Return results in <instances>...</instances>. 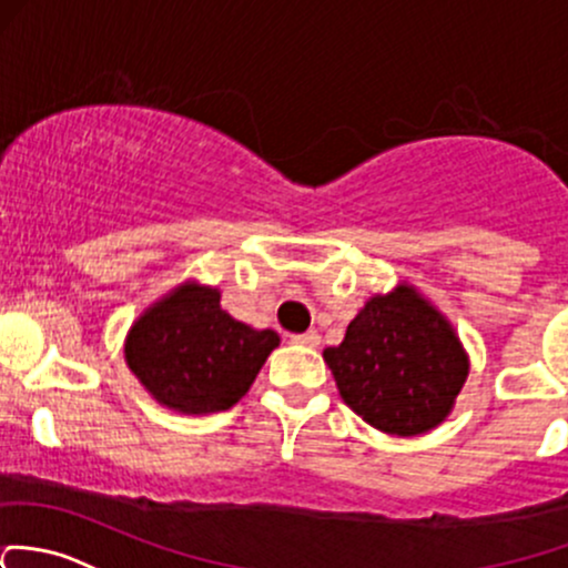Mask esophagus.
Segmentation results:
<instances>
[{"label": "esophagus", "mask_w": 568, "mask_h": 568, "mask_svg": "<svg viewBox=\"0 0 568 568\" xmlns=\"http://www.w3.org/2000/svg\"><path fill=\"white\" fill-rule=\"evenodd\" d=\"M291 343L307 345V348H318L321 334L318 332H304V334H291Z\"/></svg>", "instance_id": "esophagus-1"}]
</instances>
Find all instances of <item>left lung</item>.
<instances>
[{
    "instance_id": "1",
    "label": "left lung",
    "mask_w": 568,
    "mask_h": 568,
    "mask_svg": "<svg viewBox=\"0 0 568 568\" xmlns=\"http://www.w3.org/2000/svg\"><path fill=\"white\" fill-rule=\"evenodd\" d=\"M324 362L354 414L403 438L438 427L468 378L452 324L410 285L364 304Z\"/></svg>"
}]
</instances>
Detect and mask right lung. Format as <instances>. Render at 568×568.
Here are the masks:
<instances>
[{
    "label": "right lung",
    "instance_id": "obj_1",
    "mask_svg": "<svg viewBox=\"0 0 568 568\" xmlns=\"http://www.w3.org/2000/svg\"><path fill=\"white\" fill-rule=\"evenodd\" d=\"M277 345V332L231 318L217 288L184 283L135 321L124 359L158 403L214 414L247 394Z\"/></svg>",
    "mask_w": 568,
    "mask_h": 568
}]
</instances>
